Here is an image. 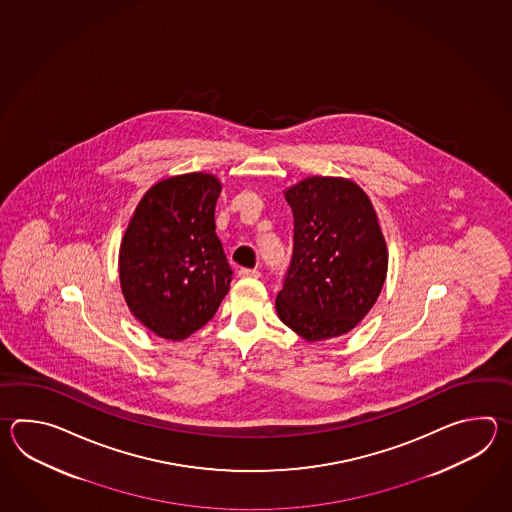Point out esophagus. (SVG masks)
I'll return each instance as SVG.
<instances>
[{"label":"esophagus","instance_id":"1","mask_svg":"<svg viewBox=\"0 0 512 512\" xmlns=\"http://www.w3.org/2000/svg\"><path fill=\"white\" fill-rule=\"evenodd\" d=\"M238 276L240 278H260V271H256V269H240Z\"/></svg>","mask_w":512,"mask_h":512}]
</instances>
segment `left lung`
I'll use <instances>...</instances> for the list:
<instances>
[{"mask_svg":"<svg viewBox=\"0 0 512 512\" xmlns=\"http://www.w3.org/2000/svg\"><path fill=\"white\" fill-rule=\"evenodd\" d=\"M294 245L276 313L300 337L346 335L370 313L388 271V249L370 197L344 177L313 175L285 190Z\"/></svg>","mask_w":512,"mask_h":512,"instance_id":"1","label":"left lung"}]
</instances>
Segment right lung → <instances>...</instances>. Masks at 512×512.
<instances>
[{
	"mask_svg": "<svg viewBox=\"0 0 512 512\" xmlns=\"http://www.w3.org/2000/svg\"><path fill=\"white\" fill-rule=\"evenodd\" d=\"M221 183L194 172L163 179L142 196L120 243V289L157 337L185 340L216 315L232 271L216 236Z\"/></svg>",
	"mask_w": 512,
	"mask_h": 512,
	"instance_id": "obj_1",
	"label": "right lung"
}]
</instances>
